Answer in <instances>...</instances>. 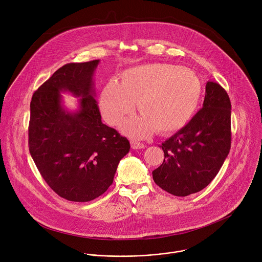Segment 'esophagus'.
I'll return each mask as SVG.
<instances>
[{"label":"esophagus","mask_w":262,"mask_h":262,"mask_svg":"<svg viewBox=\"0 0 262 262\" xmlns=\"http://www.w3.org/2000/svg\"><path fill=\"white\" fill-rule=\"evenodd\" d=\"M131 147H132V149H142V148H145V145L143 143L132 140L131 141Z\"/></svg>","instance_id":"obj_1"}]
</instances>
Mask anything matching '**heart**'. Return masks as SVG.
<instances>
[{
    "label": "heart",
    "mask_w": 262,
    "mask_h": 262,
    "mask_svg": "<svg viewBox=\"0 0 262 262\" xmlns=\"http://www.w3.org/2000/svg\"><path fill=\"white\" fill-rule=\"evenodd\" d=\"M202 97V83L191 71L168 63H147L126 70L119 83L110 80L103 89L100 109L110 125H117L135 110L140 115L121 124L133 138H145L155 130L167 134L185 126Z\"/></svg>",
    "instance_id": "heart-1"
}]
</instances>
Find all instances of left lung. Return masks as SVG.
Here are the masks:
<instances>
[{
	"mask_svg": "<svg viewBox=\"0 0 262 262\" xmlns=\"http://www.w3.org/2000/svg\"><path fill=\"white\" fill-rule=\"evenodd\" d=\"M230 147L231 102L219 83L208 81L203 108L162 143L164 160L153 181L177 196L198 192L215 179Z\"/></svg>",
	"mask_w": 262,
	"mask_h": 262,
	"instance_id": "obj_1",
	"label": "left lung"
}]
</instances>
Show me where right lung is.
Here are the masks:
<instances>
[{
	"instance_id": "obj_1",
	"label": "right lung",
	"mask_w": 262,
	"mask_h": 262,
	"mask_svg": "<svg viewBox=\"0 0 262 262\" xmlns=\"http://www.w3.org/2000/svg\"><path fill=\"white\" fill-rule=\"evenodd\" d=\"M99 63L100 59L63 66L30 103V154L47 185L73 202L103 194L130 150L127 138L101 120L94 81ZM64 92L79 98L75 112L64 106Z\"/></svg>"
}]
</instances>
